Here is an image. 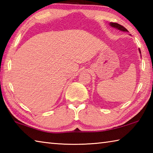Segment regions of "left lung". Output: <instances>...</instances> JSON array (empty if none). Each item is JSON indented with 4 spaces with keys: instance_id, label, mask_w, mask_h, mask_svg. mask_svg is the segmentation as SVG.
Returning <instances> with one entry per match:
<instances>
[{
    "instance_id": "1",
    "label": "left lung",
    "mask_w": 153,
    "mask_h": 153,
    "mask_svg": "<svg viewBox=\"0 0 153 153\" xmlns=\"http://www.w3.org/2000/svg\"><path fill=\"white\" fill-rule=\"evenodd\" d=\"M109 25H110L111 27L115 28V29L119 30H120V31H122V32H128V30L126 29V28L124 27L123 26H122V25H120L119 24H117V23H112V22H111L110 24H109ZM139 52H140V53L141 54V52H140V49H139Z\"/></svg>"
}]
</instances>
